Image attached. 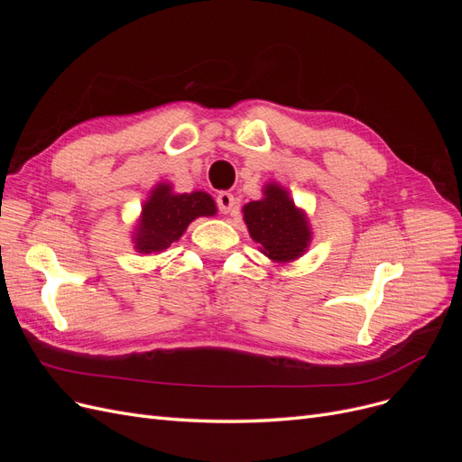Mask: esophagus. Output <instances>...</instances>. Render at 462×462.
I'll list each match as a JSON object with an SVG mask.
<instances>
[{"label": "esophagus", "mask_w": 462, "mask_h": 462, "mask_svg": "<svg viewBox=\"0 0 462 462\" xmlns=\"http://www.w3.org/2000/svg\"><path fill=\"white\" fill-rule=\"evenodd\" d=\"M216 202H217V209H219L221 214H231V212H233V208H235V197H233L231 192H219Z\"/></svg>", "instance_id": "esophagus-1"}]
</instances>
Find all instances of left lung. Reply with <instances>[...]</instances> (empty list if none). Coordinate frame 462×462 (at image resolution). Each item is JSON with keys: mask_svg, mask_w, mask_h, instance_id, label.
Masks as SVG:
<instances>
[{"mask_svg": "<svg viewBox=\"0 0 462 462\" xmlns=\"http://www.w3.org/2000/svg\"><path fill=\"white\" fill-rule=\"evenodd\" d=\"M263 194L262 200L243 208L250 236L260 243L262 253L275 262L299 258L310 243L309 223L282 187L268 185Z\"/></svg>", "mask_w": 462, "mask_h": 462, "instance_id": "obj_1", "label": "left lung"}]
</instances>
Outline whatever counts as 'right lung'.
<instances>
[{"instance_id":"right-lung-1","label":"right lung","mask_w":462,"mask_h":462,"mask_svg":"<svg viewBox=\"0 0 462 462\" xmlns=\"http://www.w3.org/2000/svg\"><path fill=\"white\" fill-rule=\"evenodd\" d=\"M216 202L206 192L173 194L170 185H158L143 208L141 226L136 233L138 253H162L179 241L189 223L200 216H214Z\"/></svg>"}]
</instances>
